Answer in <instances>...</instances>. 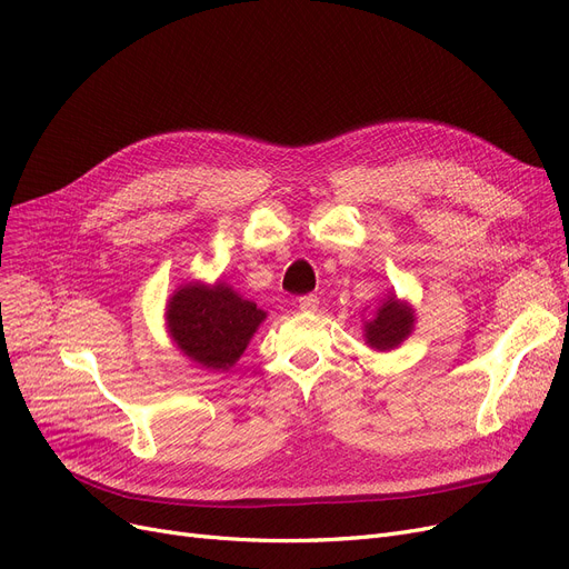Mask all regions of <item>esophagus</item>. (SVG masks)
<instances>
[{
  "instance_id": "1",
  "label": "esophagus",
  "mask_w": 569,
  "mask_h": 569,
  "mask_svg": "<svg viewBox=\"0 0 569 569\" xmlns=\"http://www.w3.org/2000/svg\"><path fill=\"white\" fill-rule=\"evenodd\" d=\"M298 307L302 311H316L318 309V298H316V295H305V298L298 300Z\"/></svg>"
}]
</instances>
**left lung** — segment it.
<instances>
[{
    "label": "left lung",
    "instance_id": "obj_1",
    "mask_svg": "<svg viewBox=\"0 0 569 569\" xmlns=\"http://www.w3.org/2000/svg\"><path fill=\"white\" fill-rule=\"evenodd\" d=\"M413 328V316L407 305H400L395 298H388L383 307H379L377 318L365 326L367 343L377 351H390L409 337Z\"/></svg>",
    "mask_w": 569,
    "mask_h": 569
}]
</instances>
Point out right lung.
Instances as JSON below:
<instances>
[{
  "label": "right lung",
  "instance_id": "add662e5",
  "mask_svg": "<svg viewBox=\"0 0 569 569\" xmlns=\"http://www.w3.org/2000/svg\"><path fill=\"white\" fill-rule=\"evenodd\" d=\"M264 320V311L241 300L226 283H188L167 307L171 339L209 369H230Z\"/></svg>",
  "mask_w": 569,
  "mask_h": 569
}]
</instances>
